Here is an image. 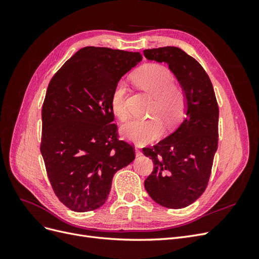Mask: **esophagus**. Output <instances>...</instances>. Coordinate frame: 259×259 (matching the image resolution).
<instances>
[{"label": "esophagus", "mask_w": 259, "mask_h": 259, "mask_svg": "<svg viewBox=\"0 0 259 259\" xmlns=\"http://www.w3.org/2000/svg\"><path fill=\"white\" fill-rule=\"evenodd\" d=\"M135 153H136V156H140V155H143V152H142V150H140L139 148H135Z\"/></svg>", "instance_id": "obj_1"}]
</instances>
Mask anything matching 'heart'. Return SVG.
I'll use <instances>...</instances> for the list:
<instances>
[{"mask_svg": "<svg viewBox=\"0 0 259 259\" xmlns=\"http://www.w3.org/2000/svg\"><path fill=\"white\" fill-rule=\"evenodd\" d=\"M140 89L153 97L150 113L158 115L166 125H175L183 119L186 110V95L179 86L174 85L175 77L168 69L160 65H145L132 76ZM126 85L117 82L111 93L110 105L113 113L124 121L128 111L125 106ZM121 132L123 136L136 144H147L159 137L162 124L157 116L150 119H133L125 123Z\"/></svg>", "mask_w": 259, "mask_h": 259, "instance_id": "obj_1", "label": "heart"}]
</instances>
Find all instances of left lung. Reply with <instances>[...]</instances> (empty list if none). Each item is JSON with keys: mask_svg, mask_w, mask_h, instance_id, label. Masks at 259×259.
Returning a JSON list of instances; mask_svg holds the SVG:
<instances>
[{"mask_svg": "<svg viewBox=\"0 0 259 259\" xmlns=\"http://www.w3.org/2000/svg\"><path fill=\"white\" fill-rule=\"evenodd\" d=\"M144 55L166 62L187 99L186 116L177 130L153 147L143 148L154 165L145 188L158 204L183 208L207 187L218 147V104L205 70L183 50L165 46L145 50Z\"/></svg>", "mask_w": 259, "mask_h": 259, "instance_id": "8db88e82", "label": "left lung"}]
</instances>
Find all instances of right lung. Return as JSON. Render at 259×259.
<instances>
[{"mask_svg": "<svg viewBox=\"0 0 259 259\" xmlns=\"http://www.w3.org/2000/svg\"><path fill=\"white\" fill-rule=\"evenodd\" d=\"M140 53L86 46L55 73L42 106L41 153L55 194L68 208L105 204L117 170L135 159L119 140L111 93Z\"/></svg>", "mask_w": 259, "mask_h": 259, "instance_id": "right-lung-1", "label": "right lung"}]
</instances>
